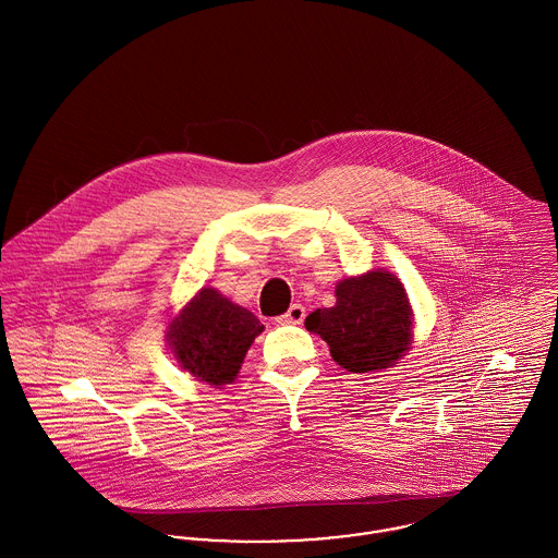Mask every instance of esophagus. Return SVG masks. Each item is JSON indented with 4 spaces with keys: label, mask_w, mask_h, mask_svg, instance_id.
I'll use <instances>...</instances> for the list:
<instances>
[{
    "label": "esophagus",
    "mask_w": 558,
    "mask_h": 558,
    "mask_svg": "<svg viewBox=\"0 0 558 558\" xmlns=\"http://www.w3.org/2000/svg\"><path fill=\"white\" fill-rule=\"evenodd\" d=\"M305 318V307L301 303H293L282 316L276 318L278 325H301Z\"/></svg>",
    "instance_id": "1"
}]
</instances>
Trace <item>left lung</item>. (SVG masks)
<instances>
[{
	"mask_svg": "<svg viewBox=\"0 0 558 558\" xmlns=\"http://www.w3.org/2000/svg\"><path fill=\"white\" fill-rule=\"evenodd\" d=\"M336 305L312 312L305 329L329 343L352 374L390 367L412 342V307L401 282L385 269L342 280Z\"/></svg>",
	"mask_w": 558,
	"mask_h": 558,
	"instance_id": "1",
	"label": "left lung"
}]
</instances>
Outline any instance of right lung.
<instances>
[{
    "mask_svg": "<svg viewBox=\"0 0 558 558\" xmlns=\"http://www.w3.org/2000/svg\"><path fill=\"white\" fill-rule=\"evenodd\" d=\"M263 325L253 312L202 289L173 318L168 331L178 363L197 380L227 385L238 376L242 361Z\"/></svg>",
    "mask_w": 558,
    "mask_h": 558,
    "instance_id": "obj_1",
    "label": "right lung"
}]
</instances>
